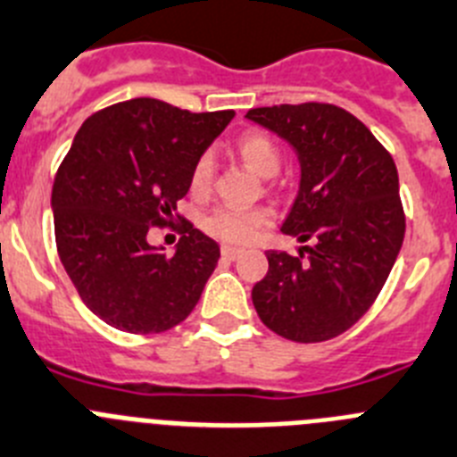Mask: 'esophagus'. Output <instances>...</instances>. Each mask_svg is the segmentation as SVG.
Here are the masks:
<instances>
[{"instance_id":"obj_1","label":"esophagus","mask_w":457,"mask_h":457,"mask_svg":"<svg viewBox=\"0 0 457 457\" xmlns=\"http://www.w3.org/2000/svg\"><path fill=\"white\" fill-rule=\"evenodd\" d=\"M220 254H223L225 259H238L241 257V254H244V250L241 248H234V245H223V248H220Z\"/></svg>"}]
</instances>
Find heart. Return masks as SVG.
Here are the masks:
<instances>
[{
  "instance_id": "heart-1",
  "label": "heart",
  "mask_w": 457,
  "mask_h": 457,
  "mask_svg": "<svg viewBox=\"0 0 457 457\" xmlns=\"http://www.w3.org/2000/svg\"><path fill=\"white\" fill-rule=\"evenodd\" d=\"M238 159L250 172L257 178H273L282 166V152L278 143L259 131H248L244 137H238L237 145ZM213 182V159L212 154H203L195 162L188 178V188L195 198H204L212 191ZM203 229L209 237L225 241V244H250L262 229L269 225V213L264 209H213L203 219Z\"/></svg>"
}]
</instances>
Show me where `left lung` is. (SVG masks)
I'll use <instances>...</instances> for the list:
<instances>
[{"label":"left lung","mask_w":457,"mask_h":457,"mask_svg":"<svg viewBox=\"0 0 457 457\" xmlns=\"http://www.w3.org/2000/svg\"><path fill=\"white\" fill-rule=\"evenodd\" d=\"M245 118L298 154V195L282 232L312 241L298 257L266 253L269 273L253 287V305L285 339L328 341L367 314L398 257L405 216L396 163L364 122L335 104L262 106Z\"/></svg>","instance_id":"left-lung-1"}]
</instances>
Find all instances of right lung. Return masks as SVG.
<instances>
[{
    "instance_id": "right-lung-1",
    "label": "right lung",
    "mask_w": 457,
    "mask_h": 457,
    "mask_svg": "<svg viewBox=\"0 0 457 457\" xmlns=\"http://www.w3.org/2000/svg\"><path fill=\"white\" fill-rule=\"evenodd\" d=\"M234 111L191 113L137 97L97 111L77 131L52 188L56 250L104 323L152 335L182 323L219 264V244L182 225L175 253L147 244L170 223L188 178Z\"/></svg>"
}]
</instances>
